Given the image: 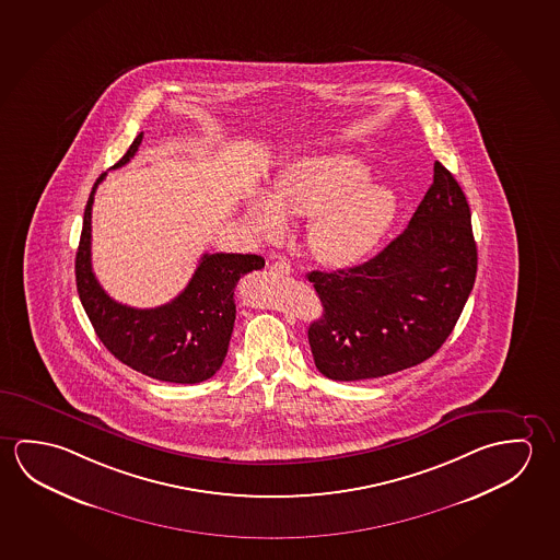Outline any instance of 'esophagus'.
Segmentation results:
<instances>
[{
  "mask_svg": "<svg viewBox=\"0 0 560 560\" xmlns=\"http://www.w3.org/2000/svg\"><path fill=\"white\" fill-rule=\"evenodd\" d=\"M270 270L276 272V275H290L292 267H290V262H285V260H276V262H272Z\"/></svg>",
  "mask_w": 560,
  "mask_h": 560,
  "instance_id": "esophagus-1",
  "label": "esophagus"
}]
</instances>
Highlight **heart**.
Here are the masks:
<instances>
[{"instance_id":"obj_1","label":"heart","mask_w":560,"mask_h":560,"mask_svg":"<svg viewBox=\"0 0 560 560\" xmlns=\"http://www.w3.org/2000/svg\"><path fill=\"white\" fill-rule=\"evenodd\" d=\"M364 161L347 153L305 155L288 163L268 198H255L245 220L258 241L282 240L285 218H310L307 247L327 267H352L368 257L389 230L397 196L368 180Z\"/></svg>"}]
</instances>
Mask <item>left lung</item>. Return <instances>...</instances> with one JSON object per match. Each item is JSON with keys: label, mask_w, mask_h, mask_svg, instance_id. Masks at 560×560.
Returning <instances> with one entry per match:
<instances>
[{"label": "left lung", "mask_w": 560, "mask_h": 560, "mask_svg": "<svg viewBox=\"0 0 560 560\" xmlns=\"http://www.w3.org/2000/svg\"><path fill=\"white\" fill-rule=\"evenodd\" d=\"M477 276L459 183L440 161L407 230L364 265L307 275L323 315L307 330L325 377L362 382L422 364L452 335Z\"/></svg>", "instance_id": "1"}]
</instances>
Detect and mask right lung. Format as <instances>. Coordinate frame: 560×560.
Segmentation results:
<instances>
[{
  "mask_svg": "<svg viewBox=\"0 0 560 560\" xmlns=\"http://www.w3.org/2000/svg\"><path fill=\"white\" fill-rule=\"evenodd\" d=\"M136 136L118 170L132 160L142 143ZM103 173L93 185L83 213L80 247L75 255V282L81 305L108 352L122 364L153 380L170 383H200L222 368L230 347L235 300L241 276L260 270L258 255L213 253L200 258L187 288L173 302L153 310H136L115 302L91 267V208Z\"/></svg>",
  "mask_w": 560,
  "mask_h": 560,
  "instance_id": "right-lung-1",
  "label": "right lung"
}]
</instances>
